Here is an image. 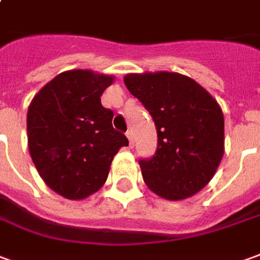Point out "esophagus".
Returning <instances> with one entry per match:
<instances>
[{
  "mask_svg": "<svg viewBox=\"0 0 260 260\" xmlns=\"http://www.w3.org/2000/svg\"><path fill=\"white\" fill-rule=\"evenodd\" d=\"M126 136H127V139H128V143H130V147H133V144H134L133 133H132V132H127Z\"/></svg>",
  "mask_w": 260,
  "mask_h": 260,
  "instance_id": "esophagus-1",
  "label": "esophagus"
}]
</instances>
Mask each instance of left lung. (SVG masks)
Segmentation results:
<instances>
[{
    "mask_svg": "<svg viewBox=\"0 0 260 260\" xmlns=\"http://www.w3.org/2000/svg\"><path fill=\"white\" fill-rule=\"evenodd\" d=\"M124 85L147 109L157 128L155 155L140 160L147 187L168 201L200 192L215 175L225 150L218 102L181 73H128Z\"/></svg>",
    "mask_w": 260,
    "mask_h": 260,
    "instance_id": "1",
    "label": "left lung"
}]
</instances>
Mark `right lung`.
Instances as JSON below:
<instances>
[{"label":"right lung","mask_w":260,"mask_h":260,"mask_svg":"<svg viewBox=\"0 0 260 260\" xmlns=\"http://www.w3.org/2000/svg\"><path fill=\"white\" fill-rule=\"evenodd\" d=\"M114 76L89 69L59 73L34 96L28 148L41 178L68 200H85L106 182L113 157L128 146L100 96Z\"/></svg>","instance_id":"add662e5"}]
</instances>
